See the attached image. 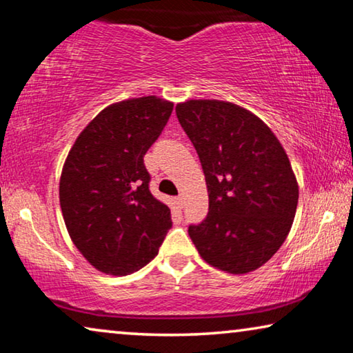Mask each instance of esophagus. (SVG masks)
I'll return each mask as SVG.
<instances>
[{"label":"esophagus","mask_w":353,"mask_h":353,"mask_svg":"<svg viewBox=\"0 0 353 353\" xmlns=\"http://www.w3.org/2000/svg\"><path fill=\"white\" fill-rule=\"evenodd\" d=\"M176 203H177V205H179V207H182V205H183V196H182V194H181V196H177V198H176Z\"/></svg>","instance_id":"1"}]
</instances>
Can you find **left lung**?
<instances>
[{"mask_svg": "<svg viewBox=\"0 0 353 353\" xmlns=\"http://www.w3.org/2000/svg\"><path fill=\"white\" fill-rule=\"evenodd\" d=\"M196 149L209 214L188 236L207 264L231 275L262 267L284 243L299 182L283 144L261 117L232 102L192 99L176 105Z\"/></svg>", "mask_w": 353, "mask_h": 353, "instance_id": "8db88e82", "label": "left lung"}]
</instances>
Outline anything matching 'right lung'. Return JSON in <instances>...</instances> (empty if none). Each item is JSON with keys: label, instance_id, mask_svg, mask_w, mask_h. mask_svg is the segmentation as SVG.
<instances>
[{"label": "right lung", "instance_id": "add662e5", "mask_svg": "<svg viewBox=\"0 0 353 353\" xmlns=\"http://www.w3.org/2000/svg\"><path fill=\"white\" fill-rule=\"evenodd\" d=\"M174 103L157 96L111 103L83 128L59 179L67 232L96 270L138 272L159 253L171 212L149 192L143 157Z\"/></svg>", "mask_w": 353, "mask_h": 353}]
</instances>
